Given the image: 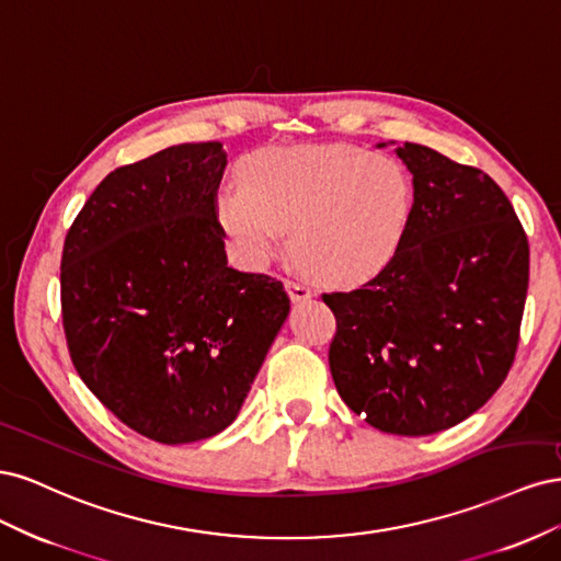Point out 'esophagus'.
<instances>
[{
    "label": "esophagus",
    "instance_id": "34e87169",
    "mask_svg": "<svg viewBox=\"0 0 561 561\" xmlns=\"http://www.w3.org/2000/svg\"><path fill=\"white\" fill-rule=\"evenodd\" d=\"M285 290H287V295H290L293 301H307V299H311V295H313L311 287H309L307 283L293 280V278L285 280Z\"/></svg>",
    "mask_w": 561,
    "mask_h": 561
}]
</instances>
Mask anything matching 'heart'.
I'll use <instances>...</instances> for the list:
<instances>
[{
  "label": "heart",
  "instance_id": "obj_1",
  "mask_svg": "<svg viewBox=\"0 0 561 561\" xmlns=\"http://www.w3.org/2000/svg\"><path fill=\"white\" fill-rule=\"evenodd\" d=\"M241 175L243 184H227L215 201L236 252L262 266L290 229L295 260L328 283L377 274L396 254L414 206L402 161L355 145L262 149Z\"/></svg>",
  "mask_w": 561,
  "mask_h": 561
}]
</instances>
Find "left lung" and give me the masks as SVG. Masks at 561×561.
<instances>
[{"label":"left lung","instance_id":"left-lung-1","mask_svg":"<svg viewBox=\"0 0 561 561\" xmlns=\"http://www.w3.org/2000/svg\"><path fill=\"white\" fill-rule=\"evenodd\" d=\"M396 154L414 178L402 241L375 278L322 301L336 318L330 371L339 396L369 426L416 437L461 423L505 381L529 241L480 168L414 142Z\"/></svg>","mask_w":561,"mask_h":561}]
</instances>
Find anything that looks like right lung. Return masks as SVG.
I'll return each instance as SVG.
<instances>
[{"label": "right lung", "mask_w": 561, "mask_h": 561, "mask_svg": "<svg viewBox=\"0 0 561 561\" xmlns=\"http://www.w3.org/2000/svg\"><path fill=\"white\" fill-rule=\"evenodd\" d=\"M227 151L186 142L116 168L67 231L60 304L81 381L128 428L186 445L239 416L290 313L231 268L215 215Z\"/></svg>", "instance_id": "obj_1"}]
</instances>
